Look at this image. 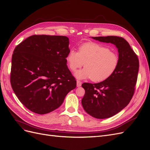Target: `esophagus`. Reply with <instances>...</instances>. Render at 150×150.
<instances>
[{
    "instance_id": "obj_1",
    "label": "esophagus",
    "mask_w": 150,
    "mask_h": 150,
    "mask_svg": "<svg viewBox=\"0 0 150 150\" xmlns=\"http://www.w3.org/2000/svg\"><path fill=\"white\" fill-rule=\"evenodd\" d=\"M81 84H82V83H81L80 81L77 80V87H80Z\"/></svg>"
}]
</instances>
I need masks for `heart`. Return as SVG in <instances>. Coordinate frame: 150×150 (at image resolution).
<instances>
[{"instance_id": "b5f03b06", "label": "heart", "mask_w": 150, "mask_h": 150, "mask_svg": "<svg viewBox=\"0 0 150 150\" xmlns=\"http://www.w3.org/2000/svg\"><path fill=\"white\" fill-rule=\"evenodd\" d=\"M66 59L69 69L73 72L84 64V69L75 73L77 78H91L94 82L103 81L114 74L120 61L118 54L116 52L94 42L81 44L78 52L71 49Z\"/></svg>"}]
</instances>
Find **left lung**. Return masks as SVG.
Listing matches in <instances>:
<instances>
[{"label":"left lung","mask_w":150,"mask_h":150,"mask_svg":"<svg viewBox=\"0 0 150 150\" xmlns=\"http://www.w3.org/2000/svg\"><path fill=\"white\" fill-rule=\"evenodd\" d=\"M115 44L119 52V64L110 77L101 83H83L85 94L81 101L85 111L98 119L115 115L130 102L137 84L139 60L129 43L118 36L92 37Z\"/></svg>","instance_id":"8db88e82"}]
</instances>
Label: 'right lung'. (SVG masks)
<instances>
[{
    "label": "right lung",
    "mask_w": 150,
    "mask_h": 150,
    "mask_svg": "<svg viewBox=\"0 0 150 150\" xmlns=\"http://www.w3.org/2000/svg\"><path fill=\"white\" fill-rule=\"evenodd\" d=\"M69 38L33 35L17 45L12 57L11 84L19 101L39 115L58 108L76 81L67 66Z\"/></svg>",
    "instance_id": "add662e5"
}]
</instances>
